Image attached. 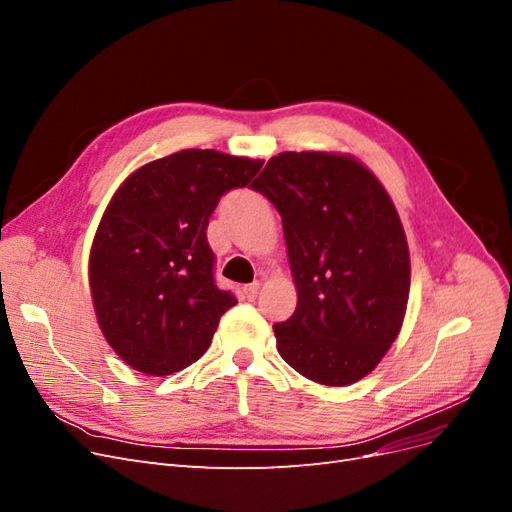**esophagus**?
<instances>
[{"mask_svg":"<svg viewBox=\"0 0 512 512\" xmlns=\"http://www.w3.org/2000/svg\"><path fill=\"white\" fill-rule=\"evenodd\" d=\"M258 292H260V282H252V284L243 286V297L247 301H254L258 297Z\"/></svg>","mask_w":512,"mask_h":512,"instance_id":"1","label":"esophagus"}]
</instances>
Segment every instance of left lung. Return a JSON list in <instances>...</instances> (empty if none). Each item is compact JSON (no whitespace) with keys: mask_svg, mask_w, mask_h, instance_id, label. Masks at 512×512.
<instances>
[{"mask_svg":"<svg viewBox=\"0 0 512 512\" xmlns=\"http://www.w3.org/2000/svg\"><path fill=\"white\" fill-rule=\"evenodd\" d=\"M252 188L282 215L297 309L275 324L282 359L307 380L348 386L404 324L410 252L389 192L348 153L284 151Z\"/></svg>","mask_w":512,"mask_h":512,"instance_id":"obj_1","label":"left lung"}]
</instances>
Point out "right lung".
<instances>
[{"instance_id": "obj_1", "label": "right lung", "mask_w": 512, "mask_h": 512, "mask_svg": "<svg viewBox=\"0 0 512 512\" xmlns=\"http://www.w3.org/2000/svg\"><path fill=\"white\" fill-rule=\"evenodd\" d=\"M262 166L215 149H183L123 181L89 252L100 331L119 359L168 376L203 356L237 299L213 280L209 218L220 196Z\"/></svg>"}]
</instances>
